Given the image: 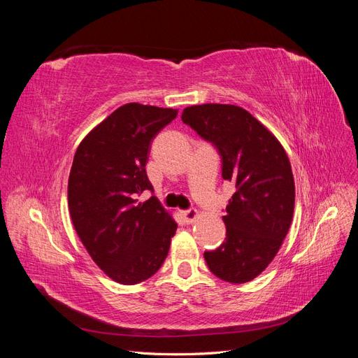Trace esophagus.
Instances as JSON below:
<instances>
[{
    "instance_id": "esophagus-1",
    "label": "esophagus",
    "mask_w": 358,
    "mask_h": 358,
    "mask_svg": "<svg viewBox=\"0 0 358 358\" xmlns=\"http://www.w3.org/2000/svg\"><path fill=\"white\" fill-rule=\"evenodd\" d=\"M199 212L196 209H188V210H183V218H185V221L188 224H192L194 221H196L199 218Z\"/></svg>"
}]
</instances>
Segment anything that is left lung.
Instances as JSON below:
<instances>
[{
	"label": "left lung",
	"mask_w": 358,
	"mask_h": 358,
	"mask_svg": "<svg viewBox=\"0 0 358 358\" xmlns=\"http://www.w3.org/2000/svg\"><path fill=\"white\" fill-rule=\"evenodd\" d=\"M182 121L216 148L222 179L234 185L222 216L225 242L204 252L206 263L225 282H249L272 263L294 213L296 187L285 149L239 106H191Z\"/></svg>",
	"instance_id": "8db88e82"
}]
</instances>
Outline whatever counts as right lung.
I'll return each instance as SVG.
<instances>
[{
    "label": "right lung",
    "mask_w": 358,
    "mask_h": 358,
    "mask_svg": "<svg viewBox=\"0 0 358 358\" xmlns=\"http://www.w3.org/2000/svg\"><path fill=\"white\" fill-rule=\"evenodd\" d=\"M178 110L128 103L86 136L69 178L71 221L86 251L115 282L134 285L155 275L169 254L178 224L146 175L150 142Z\"/></svg>",
    "instance_id": "add662e5"
}]
</instances>
